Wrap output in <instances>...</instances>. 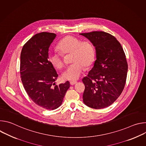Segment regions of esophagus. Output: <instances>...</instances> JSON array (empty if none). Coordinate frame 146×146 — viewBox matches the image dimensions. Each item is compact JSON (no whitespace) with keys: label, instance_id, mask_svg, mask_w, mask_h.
Here are the masks:
<instances>
[{"label":"esophagus","instance_id":"esophagus-1","mask_svg":"<svg viewBox=\"0 0 146 146\" xmlns=\"http://www.w3.org/2000/svg\"><path fill=\"white\" fill-rule=\"evenodd\" d=\"M77 82V81H70V84L71 86H73V85L76 84Z\"/></svg>","mask_w":146,"mask_h":146}]
</instances>
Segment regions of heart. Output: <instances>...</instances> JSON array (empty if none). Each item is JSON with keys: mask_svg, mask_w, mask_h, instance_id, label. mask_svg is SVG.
<instances>
[{"mask_svg": "<svg viewBox=\"0 0 146 146\" xmlns=\"http://www.w3.org/2000/svg\"><path fill=\"white\" fill-rule=\"evenodd\" d=\"M57 47L63 55L71 54L70 62L73 64L62 73V77L64 80L72 81L78 80L84 70V66L88 67L94 61L95 50L90 41H81L76 37L67 36L59 41ZM48 59L55 68H63L64 62L62 55L55 51L51 52Z\"/></svg>", "mask_w": 146, "mask_h": 146, "instance_id": "heart-1", "label": "heart"}]
</instances>
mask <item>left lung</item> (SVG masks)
I'll use <instances>...</instances> for the list:
<instances>
[{
	"label": "left lung",
	"instance_id": "8db88e82",
	"mask_svg": "<svg viewBox=\"0 0 146 146\" xmlns=\"http://www.w3.org/2000/svg\"><path fill=\"white\" fill-rule=\"evenodd\" d=\"M80 35L91 41L96 52L93 68L82 80L85 84L83 102L95 109L107 108L119 96L125 84V55L119 41L108 33L94 31Z\"/></svg>",
	"mask_w": 146,
	"mask_h": 146
}]
</instances>
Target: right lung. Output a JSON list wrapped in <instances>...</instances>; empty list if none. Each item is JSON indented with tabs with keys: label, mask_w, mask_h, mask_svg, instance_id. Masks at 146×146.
<instances>
[{
	"label": "right lung",
	"mask_w": 146,
	"mask_h": 146,
	"mask_svg": "<svg viewBox=\"0 0 146 146\" xmlns=\"http://www.w3.org/2000/svg\"><path fill=\"white\" fill-rule=\"evenodd\" d=\"M56 36L49 32L36 34L23 46L20 56L21 77L27 93L37 105L47 110L59 108L70 87L68 81L55 84L58 75L48 60V50Z\"/></svg>",
	"instance_id": "add662e5"
}]
</instances>
